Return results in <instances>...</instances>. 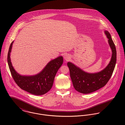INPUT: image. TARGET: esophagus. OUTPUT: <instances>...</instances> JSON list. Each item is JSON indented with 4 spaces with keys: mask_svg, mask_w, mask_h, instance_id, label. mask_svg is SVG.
I'll use <instances>...</instances> for the list:
<instances>
[{
    "mask_svg": "<svg viewBox=\"0 0 125 125\" xmlns=\"http://www.w3.org/2000/svg\"><path fill=\"white\" fill-rule=\"evenodd\" d=\"M64 59L66 61H69L70 59V56L68 54H65L64 55Z\"/></svg>",
    "mask_w": 125,
    "mask_h": 125,
    "instance_id": "34e87169",
    "label": "esophagus"
}]
</instances>
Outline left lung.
Segmentation results:
<instances>
[{
	"instance_id": "8db88e82",
	"label": "left lung",
	"mask_w": 125,
	"mask_h": 125,
	"mask_svg": "<svg viewBox=\"0 0 125 125\" xmlns=\"http://www.w3.org/2000/svg\"><path fill=\"white\" fill-rule=\"evenodd\" d=\"M105 33L112 51L111 61L105 69L99 73H89L83 71L71 62L67 63L73 86L80 93L89 94L103 88L107 84L113 74L116 61V48L110 33L107 31Z\"/></svg>"
}]
</instances>
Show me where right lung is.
Wrapping results in <instances>:
<instances>
[{
  "label": "right lung",
  "mask_w": 125,
  "mask_h": 125,
  "mask_svg": "<svg viewBox=\"0 0 125 125\" xmlns=\"http://www.w3.org/2000/svg\"><path fill=\"white\" fill-rule=\"evenodd\" d=\"M13 41L10 46L8 53V62L11 75L18 86L32 94L42 95L48 92L52 87L55 75L63 63L62 57L51 61L40 73L33 76H22L18 74L12 67L10 53Z\"/></svg>",
  "instance_id": "obj_1"
}]
</instances>
